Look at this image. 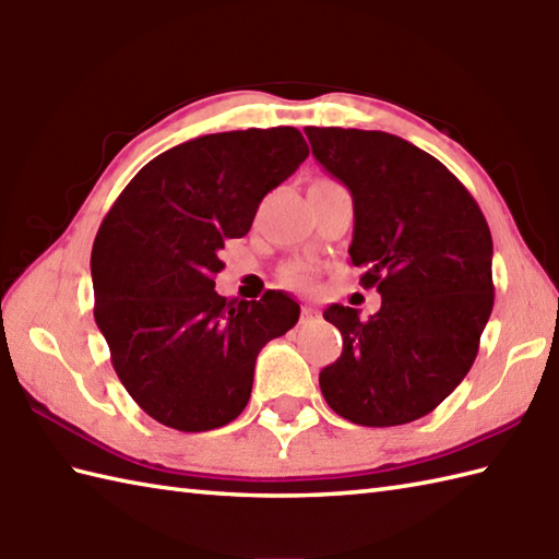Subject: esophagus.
Instances as JSON below:
<instances>
[{
	"mask_svg": "<svg viewBox=\"0 0 559 559\" xmlns=\"http://www.w3.org/2000/svg\"><path fill=\"white\" fill-rule=\"evenodd\" d=\"M314 319H319V314L312 310V307H302V317H300V322H302V324H307V322H314Z\"/></svg>",
	"mask_w": 559,
	"mask_h": 559,
	"instance_id": "obj_1",
	"label": "esophagus"
}]
</instances>
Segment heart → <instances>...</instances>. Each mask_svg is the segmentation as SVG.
<instances>
[{
	"instance_id": "1",
	"label": "heart",
	"mask_w": 559,
	"mask_h": 559,
	"mask_svg": "<svg viewBox=\"0 0 559 559\" xmlns=\"http://www.w3.org/2000/svg\"><path fill=\"white\" fill-rule=\"evenodd\" d=\"M312 269L310 266H293V269H288L286 271V281L290 283V286H295V288H307L312 283Z\"/></svg>"
}]
</instances>
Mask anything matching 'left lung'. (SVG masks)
Listing matches in <instances>:
<instances>
[{"instance_id": "1", "label": "left lung", "mask_w": 559, "mask_h": 559, "mask_svg": "<svg viewBox=\"0 0 559 559\" xmlns=\"http://www.w3.org/2000/svg\"><path fill=\"white\" fill-rule=\"evenodd\" d=\"M314 158L348 187L355 206L350 242L360 283L382 307L360 319L331 305L343 353L319 372L341 418L391 427L435 411L478 355L488 324L492 235L476 199L430 153L365 129L305 127Z\"/></svg>"}]
</instances>
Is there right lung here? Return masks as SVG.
Listing matches in <instances>:
<instances>
[{
	"label": "right lung",
	"instance_id": "add662e5",
	"mask_svg": "<svg viewBox=\"0 0 559 559\" xmlns=\"http://www.w3.org/2000/svg\"><path fill=\"white\" fill-rule=\"evenodd\" d=\"M307 156L295 127L197 136L146 163L100 223L93 314L120 382L160 425L235 420L259 350L298 324L286 293L247 302L213 288L225 242L249 233L261 199Z\"/></svg>",
	"mask_w": 559,
	"mask_h": 559
}]
</instances>
